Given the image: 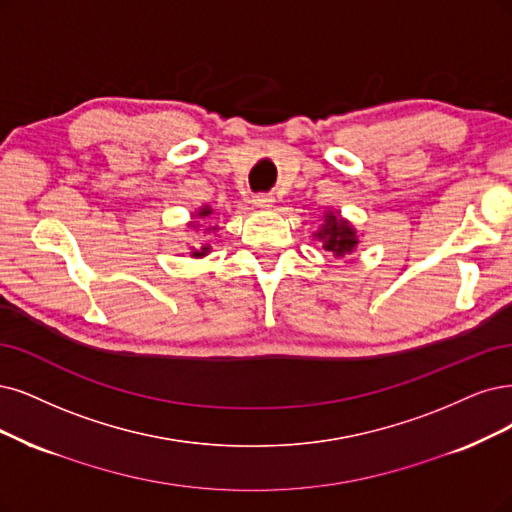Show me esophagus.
<instances>
[{
	"label": "esophagus",
	"instance_id": "esophagus-1",
	"mask_svg": "<svg viewBox=\"0 0 512 512\" xmlns=\"http://www.w3.org/2000/svg\"><path fill=\"white\" fill-rule=\"evenodd\" d=\"M274 202H276V198H274L272 194H257V196L253 198V204H255L257 208H272Z\"/></svg>",
	"mask_w": 512,
	"mask_h": 512
}]
</instances>
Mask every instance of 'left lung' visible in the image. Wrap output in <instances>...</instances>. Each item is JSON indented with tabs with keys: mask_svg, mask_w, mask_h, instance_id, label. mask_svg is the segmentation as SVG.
I'll return each mask as SVG.
<instances>
[{
	"mask_svg": "<svg viewBox=\"0 0 512 512\" xmlns=\"http://www.w3.org/2000/svg\"><path fill=\"white\" fill-rule=\"evenodd\" d=\"M312 236L323 242L325 251L333 253L339 259L350 257L356 251L358 242H361L358 240L356 227L346 217H342V213L331 211V208L323 213V223H320Z\"/></svg>",
	"mask_w": 512,
	"mask_h": 512,
	"instance_id": "left-lung-1",
	"label": "left lung"
}]
</instances>
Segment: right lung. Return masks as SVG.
Returning a JSON list of instances; mask_svg holds the SVG:
<instances>
[{
  "label": "right lung",
  "mask_w": 512,
  "mask_h": 512,
  "mask_svg": "<svg viewBox=\"0 0 512 512\" xmlns=\"http://www.w3.org/2000/svg\"><path fill=\"white\" fill-rule=\"evenodd\" d=\"M213 215V208L211 206H208V204H202L200 208H196V211L192 213V221H189L187 223V227H189V230H200V221H204V219H208V217H211ZM215 234V232H219V225H206L204 227V234ZM208 253H211V244H208V242H202L200 246H192V253H189V255H192L194 259H202V257H206Z\"/></svg>",
  "instance_id": "right-lung-1"
}]
</instances>
